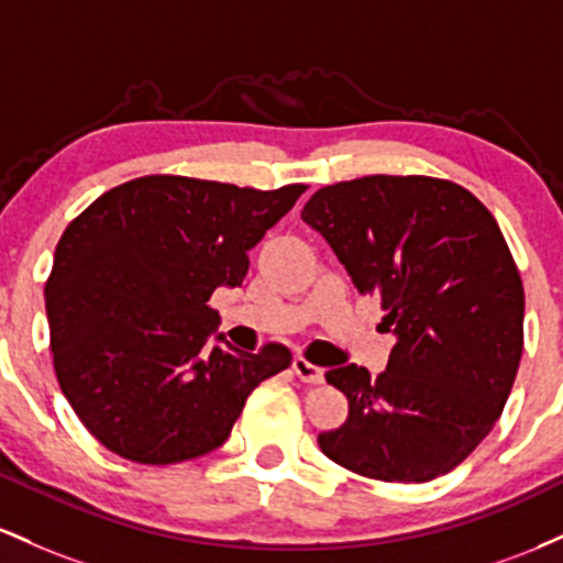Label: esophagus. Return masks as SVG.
Masks as SVG:
<instances>
[{
  "mask_svg": "<svg viewBox=\"0 0 563 563\" xmlns=\"http://www.w3.org/2000/svg\"><path fill=\"white\" fill-rule=\"evenodd\" d=\"M292 369H295V375H298L302 383H311V385L324 383V369H321V366L311 364V362H308V358L295 356L292 358Z\"/></svg>",
  "mask_w": 563,
  "mask_h": 563,
  "instance_id": "1",
  "label": "esophagus"
}]
</instances>
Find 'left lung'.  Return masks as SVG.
I'll return each instance as SVG.
<instances>
[{
    "mask_svg": "<svg viewBox=\"0 0 563 563\" xmlns=\"http://www.w3.org/2000/svg\"><path fill=\"white\" fill-rule=\"evenodd\" d=\"M300 218L396 334L375 380L356 364L327 372L349 418L319 433L321 452L377 482L457 468L500 418L523 351V284L497 220L468 188L426 175L324 186Z\"/></svg>",
    "mask_w": 563,
    "mask_h": 563,
    "instance_id": "left-lung-1",
    "label": "left lung"
}]
</instances>
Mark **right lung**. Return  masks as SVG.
Masks as SVG:
<instances>
[{"instance_id":"right-lung-1","label":"right lung","mask_w":563,"mask_h":563,"mask_svg":"<svg viewBox=\"0 0 563 563\" xmlns=\"http://www.w3.org/2000/svg\"><path fill=\"white\" fill-rule=\"evenodd\" d=\"M308 186L276 191L145 175L98 197L63 231L44 284L60 390L106 450L173 465L218 450L244 401L292 353L207 340L218 287H242L247 252Z\"/></svg>"}]
</instances>
